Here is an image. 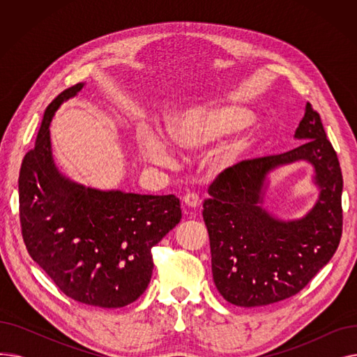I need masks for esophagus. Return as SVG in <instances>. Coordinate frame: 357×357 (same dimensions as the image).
Segmentation results:
<instances>
[{"label": "esophagus", "mask_w": 357, "mask_h": 357, "mask_svg": "<svg viewBox=\"0 0 357 357\" xmlns=\"http://www.w3.org/2000/svg\"><path fill=\"white\" fill-rule=\"evenodd\" d=\"M183 204H185L188 208H197V207H199V204H201L199 195L195 194V192H188V194H186V195L183 197Z\"/></svg>", "instance_id": "1"}]
</instances>
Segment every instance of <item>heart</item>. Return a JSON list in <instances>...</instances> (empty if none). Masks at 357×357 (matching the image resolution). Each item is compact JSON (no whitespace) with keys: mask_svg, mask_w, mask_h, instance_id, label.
<instances>
[{"mask_svg":"<svg viewBox=\"0 0 357 357\" xmlns=\"http://www.w3.org/2000/svg\"><path fill=\"white\" fill-rule=\"evenodd\" d=\"M252 116L246 109L236 105H227L217 101L202 102L186 108L175 116L166 127L167 139L179 149H201L208 146L218 139L231 135L234 131L248 126ZM249 143L246 139H240L221 150L220 162L224 166L236 163L245 153ZM147 158L156 162H165L169 155L165 144L152 137L144 146Z\"/></svg>","mask_w":357,"mask_h":357,"instance_id":"heart-1","label":"heart"}]
</instances>
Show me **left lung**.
<instances>
[{
	"label": "left lung",
	"mask_w": 357,
	"mask_h": 357,
	"mask_svg": "<svg viewBox=\"0 0 357 357\" xmlns=\"http://www.w3.org/2000/svg\"><path fill=\"white\" fill-rule=\"evenodd\" d=\"M289 152L245 160L220 174L204 199L214 284L237 307L269 305L296 295L335 253L343 231V176L320 114L308 102ZM307 160L321 197L301 220L282 222L259 207L266 175L279 164Z\"/></svg>",
	"instance_id": "1"
}]
</instances>
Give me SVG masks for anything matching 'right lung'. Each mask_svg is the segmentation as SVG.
Returning a JSON list of instances; mask_svg holds the SVG:
<instances>
[{
    "mask_svg": "<svg viewBox=\"0 0 357 357\" xmlns=\"http://www.w3.org/2000/svg\"><path fill=\"white\" fill-rule=\"evenodd\" d=\"M82 86L65 89L47 105L36 144L23 159L22 234L31 259L65 295L86 305L120 308L146 291L152 248L181 221V204L175 195L85 188L59 174L49 126L54 111Z\"/></svg>",
    "mask_w": 357,
    "mask_h": 357,
    "instance_id": "obj_1",
    "label": "right lung"
}]
</instances>
